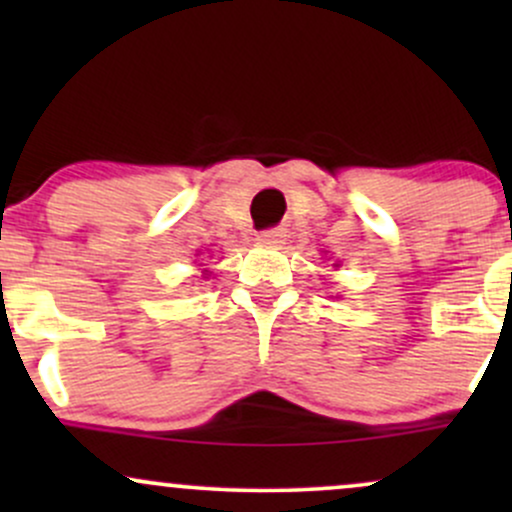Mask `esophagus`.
I'll use <instances>...</instances> for the list:
<instances>
[{
  "label": "esophagus",
  "mask_w": 512,
  "mask_h": 512,
  "mask_svg": "<svg viewBox=\"0 0 512 512\" xmlns=\"http://www.w3.org/2000/svg\"><path fill=\"white\" fill-rule=\"evenodd\" d=\"M257 240H260L262 245H281L286 240V231L284 228H267V231H262L260 236H257Z\"/></svg>",
  "instance_id": "34e87169"
}]
</instances>
